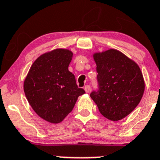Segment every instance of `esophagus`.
<instances>
[{
	"label": "esophagus",
	"instance_id": "obj_1",
	"mask_svg": "<svg viewBox=\"0 0 160 160\" xmlns=\"http://www.w3.org/2000/svg\"><path fill=\"white\" fill-rule=\"evenodd\" d=\"M84 90L87 93H89L90 91H91V88H90L89 85H86V86L84 87Z\"/></svg>",
	"mask_w": 160,
	"mask_h": 160
}]
</instances>
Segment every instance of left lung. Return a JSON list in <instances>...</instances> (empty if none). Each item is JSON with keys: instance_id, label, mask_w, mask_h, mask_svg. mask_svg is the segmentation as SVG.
Listing matches in <instances>:
<instances>
[{"instance_id": "8db88e82", "label": "left lung", "mask_w": 160, "mask_h": 160, "mask_svg": "<svg viewBox=\"0 0 160 160\" xmlns=\"http://www.w3.org/2000/svg\"><path fill=\"white\" fill-rule=\"evenodd\" d=\"M98 89L91 98L107 119L117 121L129 115L143 96L145 82L139 66L115 49L96 53Z\"/></svg>"}]
</instances>
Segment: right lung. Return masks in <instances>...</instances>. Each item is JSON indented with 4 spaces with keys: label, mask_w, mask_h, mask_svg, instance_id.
<instances>
[{
    "label": "right lung",
    "mask_w": 160,
    "mask_h": 160,
    "mask_svg": "<svg viewBox=\"0 0 160 160\" xmlns=\"http://www.w3.org/2000/svg\"><path fill=\"white\" fill-rule=\"evenodd\" d=\"M72 58V52L66 49L44 54L32 63L25 79L24 92L29 105L40 117L50 123L62 121L79 96L85 93L68 69Z\"/></svg>",
    "instance_id": "add662e5"
}]
</instances>
